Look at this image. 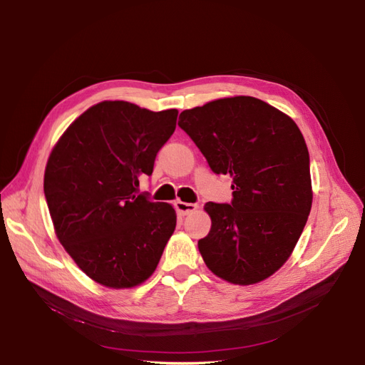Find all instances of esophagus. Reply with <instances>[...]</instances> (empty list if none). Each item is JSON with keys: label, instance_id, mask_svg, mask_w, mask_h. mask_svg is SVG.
Here are the masks:
<instances>
[{"label": "esophagus", "instance_id": "obj_1", "mask_svg": "<svg viewBox=\"0 0 365 365\" xmlns=\"http://www.w3.org/2000/svg\"><path fill=\"white\" fill-rule=\"evenodd\" d=\"M175 208H176V212H178L180 215H189V213H192V212H195V210L197 208V204H192V202H182V201H176L175 202Z\"/></svg>", "mask_w": 365, "mask_h": 365}]
</instances>
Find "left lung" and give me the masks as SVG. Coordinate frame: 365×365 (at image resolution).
<instances>
[{
  "label": "left lung",
  "instance_id": "obj_1",
  "mask_svg": "<svg viewBox=\"0 0 365 365\" xmlns=\"http://www.w3.org/2000/svg\"><path fill=\"white\" fill-rule=\"evenodd\" d=\"M178 126L210 169L233 178L230 204L204 207L212 228L197 248L208 269L235 284L268 279L289 259L312 207L300 129L279 109L248 96L185 109Z\"/></svg>",
  "mask_w": 365,
  "mask_h": 365
}]
</instances>
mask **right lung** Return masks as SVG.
<instances>
[{"instance_id": "obj_1", "label": "right lung", "mask_w": 365, "mask_h": 365, "mask_svg": "<svg viewBox=\"0 0 365 365\" xmlns=\"http://www.w3.org/2000/svg\"><path fill=\"white\" fill-rule=\"evenodd\" d=\"M176 117L106 101L76 118L50 153L43 193L54 231L77 267L108 288L148 280L173 235V207L138 193V180L152 175Z\"/></svg>"}]
</instances>
